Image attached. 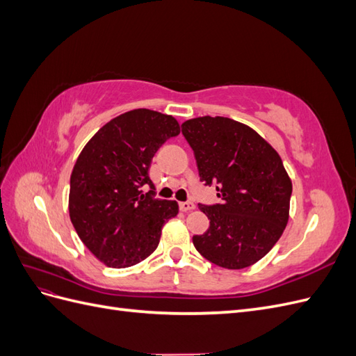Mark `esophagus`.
I'll use <instances>...</instances> for the list:
<instances>
[{
  "instance_id": "34e87169",
  "label": "esophagus",
  "mask_w": 356,
  "mask_h": 356,
  "mask_svg": "<svg viewBox=\"0 0 356 356\" xmlns=\"http://www.w3.org/2000/svg\"><path fill=\"white\" fill-rule=\"evenodd\" d=\"M195 208H196V204L193 202H181L179 203V209L182 212H188V211H193Z\"/></svg>"
}]
</instances>
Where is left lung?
<instances>
[{"mask_svg":"<svg viewBox=\"0 0 356 356\" xmlns=\"http://www.w3.org/2000/svg\"><path fill=\"white\" fill-rule=\"evenodd\" d=\"M200 181L217 184L221 203L199 209L209 229L193 236L197 252L230 270L250 267L272 250L289 218L293 184L276 149L252 127L203 115L181 124Z\"/></svg>","mask_w":356,"mask_h":356,"instance_id":"8db88e82","label":"left lung"}]
</instances>
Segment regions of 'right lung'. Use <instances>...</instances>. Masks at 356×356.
<instances>
[{
  "instance_id": "1",
  "label": "right lung",
  "mask_w": 356,
  "mask_h": 356,
  "mask_svg": "<svg viewBox=\"0 0 356 356\" xmlns=\"http://www.w3.org/2000/svg\"><path fill=\"white\" fill-rule=\"evenodd\" d=\"M181 129L172 115L138 108L104 124L84 145L70 181V218L81 242L106 267L145 260L159 246L175 200L154 199L148 169ZM149 185L148 193L142 187Z\"/></svg>"
}]
</instances>
